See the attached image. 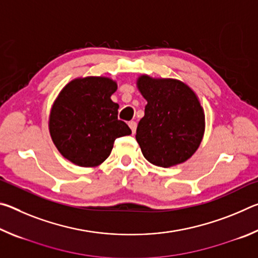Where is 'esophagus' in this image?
I'll return each instance as SVG.
<instances>
[{"label": "esophagus", "instance_id": "1", "mask_svg": "<svg viewBox=\"0 0 258 258\" xmlns=\"http://www.w3.org/2000/svg\"><path fill=\"white\" fill-rule=\"evenodd\" d=\"M128 126H130V128L132 130V133H135V131H137V126H138V124L135 123V121L131 120L130 123H128Z\"/></svg>", "mask_w": 258, "mask_h": 258}]
</instances>
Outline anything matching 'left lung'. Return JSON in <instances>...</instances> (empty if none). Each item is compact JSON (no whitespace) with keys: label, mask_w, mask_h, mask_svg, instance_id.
I'll return each instance as SVG.
<instances>
[{"label":"left lung","mask_w":258,"mask_h":258,"mask_svg":"<svg viewBox=\"0 0 258 258\" xmlns=\"http://www.w3.org/2000/svg\"><path fill=\"white\" fill-rule=\"evenodd\" d=\"M138 86L148 102L135 135L145 158L160 167L189 159L202 142L205 127L196 94L176 80L142 76Z\"/></svg>","instance_id":"left-lung-1"}]
</instances>
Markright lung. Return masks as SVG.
Segmentation results:
<instances>
[{"instance_id":"obj_1","label":"right lung","mask_w":258,"mask_h":258,"mask_svg":"<svg viewBox=\"0 0 258 258\" xmlns=\"http://www.w3.org/2000/svg\"><path fill=\"white\" fill-rule=\"evenodd\" d=\"M117 90L104 77L80 78L61 91L52 107L50 133L64 158L83 167L106 160L116 139L130 135L127 124L118 119V104L111 101Z\"/></svg>"}]
</instances>
